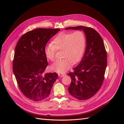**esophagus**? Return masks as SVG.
<instances>
[{
    "mask_svg": "<svg viewBox=\"0 0 124 124\" xmlns=\"http://www.w3.org/2000/svg\"><path fill=\"white\" fill-rule=\"evenodd\" d=\"M58 75L59 77H63L65 76V74H62V73H58Z\"/></svg>",
    "mask_w": 124,
    "mask_h": 124,
    "instance_id": "34e87169",
    "label": "esophagus"
}]
</instances>
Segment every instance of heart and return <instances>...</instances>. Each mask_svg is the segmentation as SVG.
<instances>
[{
  "mask_svg": "<svg viewBox=\"0 0 124 124\" xmlns=\"http://www.w3.org/2000/svg\"><path fill=\"white\" fill-rule=\"evenodd\" d=\"M45 47L44 53L46 58L55 61L57 51H62L63 59L56 61L51 66V69L58 73H63L68 71L72 63L79 62L84 53L86 40L84 33L77 31L72 33H60L53 41Z\"/></svg>",
  "mask_w": 124,
  "mask_h": 124,
  "instance_id": "obj_1",
  "label": "heart"
}]
</instances>
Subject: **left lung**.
Returning <instances> with one entry per match:
<instances>
[{"instance_id":"left-lung-1","label":"left lung","mask_w":124,"mask_h":124,"mask_svg":"<svg viewBox=\"0 0 124 124\" xmlns=\"http://www.w3.org/2000/svg\"><path fill=\"white\" fill-rule=\"evenodd\" d=\"M65 29L83 31L86 47L81 62L68 74L71 78L68 87L70 94L80 100H87L94 96L104 80L107 65V52L103 40L95 29L85 26H76Z\"/></svg>"}]
</instances>
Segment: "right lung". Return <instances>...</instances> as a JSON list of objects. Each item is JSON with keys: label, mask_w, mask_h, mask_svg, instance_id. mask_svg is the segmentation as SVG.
<instances>
[{"label": "right lung", "mask_w": 124, "mask_h": 124, "mask_svg": "<svg viewBox=\"0 0 124 124\" xmlns=\"http://www.w3.org/2000/svg\"><path fill=\"white\" fill-rule=\"evenodd\" d=\"M60 29L37 28L22 36L15 48L13 71L20 91L27 98L39 101L49 96L58 78L43 74L48 62L44 53L47 42Z\"/></svg>", "instance_id": "obj_1"}]
</instances>
